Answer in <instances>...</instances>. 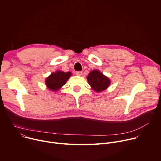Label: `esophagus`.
<instances>
[{
	"label": "esophagus",
	"mask_w": 161,
	"mask_h": 161,
	"mask_svg": "<svg viewBox=\"0 0 161 161\" xmlns=\"http://www.w3.org/2000/svg\"><path fill=\"white\" fill-rule=\"evenodd\" d=\"M76 75H78V76H81L82 74H83V73H82L81 71H77V72L76 73Z\"/></svg>",
	"instance_id": "esophagus-1"
}]
</instances>
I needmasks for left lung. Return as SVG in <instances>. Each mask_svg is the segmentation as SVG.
Listing matches in <instances>:
<instances>
[{
    "mask_svg": "<svg viewBox=\"0 0 161 161\" xmlns=\"http://www.w3.org/2000/svg\"><path fill=\"white\" fill-rule=\"evenodd\" d=\"M86 79L92 90H94L97 93L106 90L111 84L109 78L97 69L90 72Z\"/></svg>",
    "mask_w": 161,
    "mask_h": 161,
    "instance_id": "obj_1",
    "label": "left lung"
}]
</instances>
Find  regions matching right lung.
I'll list each match as a JSON object with an SVG mask.
<instances>
[{
  "label": "right lung",
  "mask_w": 161,
  "mask_h": 161,
  "mask_svg": "<svg viewBox=\"0 0 161 161\" xmlns=\"http://www.w3.org/2000/svg\"><path fill=\"white\" fill-rule=\"evenodd\" d=\"M71 76V72L65 73L62 71H56L46 78L45 84L48 89L55 92L58 91Z\"/></svg>",
  "instance_id": "add662e5"
}]
</instances>
